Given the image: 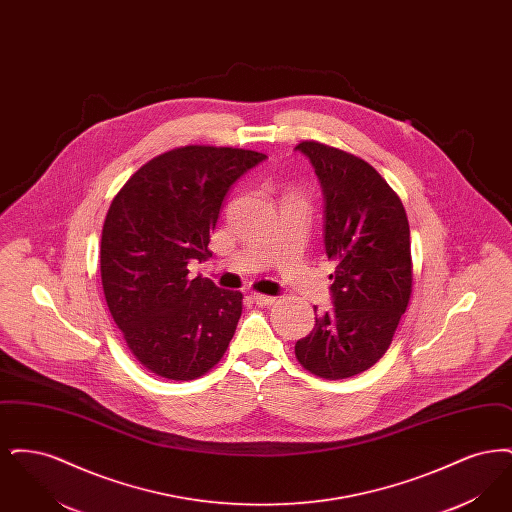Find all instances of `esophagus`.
<instances>
[{
  "label": "esophagus",
  "mask_w": 512,
  "mask_h": 512,
  "mask_svg": "<svg viewBox=\"0 0 512 512\" xmlns=\"http://www.w3.org/2000/svg\"><path fill=\"white\" fill-rule=\"evenodd\" d=\"M251 299H253L257 305H272V303H274V297H272V295H263V293H251Z\"/></svg>",
  "instance_id": "obj_1"
}]
</instances>
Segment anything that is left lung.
Wrapping results in <instances>:
<instances>
[{
    "label": "left lung",
    "mask_w": 512,
    "mask_h": 512,
    "mask_svg": "<svg viewBox=\"0 0 512 512\" xmlns=\"http://www.w3.org/2000/svg\"><path fill=\"white\" fill-rule=\"evenodd\" d=\"M324 195L330 313L295 343L297 361L326 380L365 372L388 351L413 288L411 230L401 199L366 161L318 142L295 146Z\"/></svg>",
    "instance_id": "obj_1"
}]
</instances>
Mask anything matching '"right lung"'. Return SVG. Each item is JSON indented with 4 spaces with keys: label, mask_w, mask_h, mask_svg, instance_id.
I'll return each instance as SVG.
<instances>
[{
    "label": "right lung",
    "mask_w": 512,
    "mask_h": 512,
    "mask_svg": "<svg viewBox=\"0 0 512 512\" xmlns=\"http://www.w3.org/2000/svg\"><path fill=\"white\" fill-rule=\"evenodd\" d=\"M267 155L186 146L134 172L101 232L107 307L134 357L161 378L194 380L219 363L242 317V292L188 278L211 257V232L232 184Z\"/></svg>",
    "instance_id": "1"
}]
</instances>
